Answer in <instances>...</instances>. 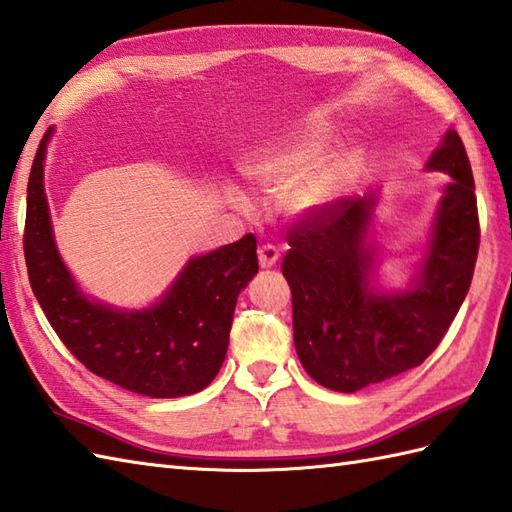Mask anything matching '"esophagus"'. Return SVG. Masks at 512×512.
<instances>
[{
	"label": "esophagus",
	"mask_w": 512,
	"mask_h": 512,
	"mask_svg": "<svg viewBox=\"0 0 512 512\" xmlns=\"http://www.w3.org/2000/svg\"><path fill=\"white\" fill-rule=\"evenodd\" d=\"M278 258H280V252H278L276 245H269L267 243L263 247H258V263H260V267H263V269L274 267L278 263Z\"/></svg>",
	"instance_id": "esophagus-1"
}]
</instances>
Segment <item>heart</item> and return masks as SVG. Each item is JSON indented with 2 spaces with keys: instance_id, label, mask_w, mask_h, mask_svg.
<instances>
[{
  "instance_id": "1",
  "label": "heart",
  "mask_w": 512,
  "mask_h": 512,
  "mask_svg": "<svg viewBox=\"0 0 512 512\" xmlns=\"http://www.w3.org/2000/svg\"><path fill=\"white\" fill-rule=\"evenodd\" d=\"M326 144L328 135L324 131H304L274 146V149L265 151L263 155H258L247 166V173L260 188L274 192V195L287 192L295 185L296 188L292 187L294 190L289 192L287 199L289 210L295 217L313 214L326 208L352 179V173H355V160L352 157H342V160L320 166L315 173H311L317 160L322 157ZM300 180L302 185L299 184Z\"/></svg>"
}]
</instances>
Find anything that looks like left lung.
I'll return each instance as SVG.
<instances>
[{
  "label": "left lung",
  "mask_w": 512,
  "mask_h": 512,
  "mask_svg": "<svg viewBox=\"0 0 512 512\" xmlns=\"http://www.w3.org/2000/svg\"><path fill=\"white\" fill-rule=\"evenodd\" d=\"M427 170L442 188L423 267L405 291L374 289L366 245L377 192L331 203L291 225L282 276L293 295V342L304 370L335 392H357L420 366L467 298L480 247L475 184L467 151L447 131Z\"/></svg>",
  "instance_id": "obj_1"
}]
</instances>
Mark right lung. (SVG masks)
Returning a JSON list of instances; mask_svg holds the SVG:
<instances>
[{
    "label": "right lung",
    "mask_w": 512,
    "mask_h": 512,
    "mask_svg": "<svg viewBox=\"0 0 512 512\" xmlns=\"http://www.w3.org/2000/svg\"><path fill=\"white\" fill-rule=\"evenodd\" d=\"M45 131L28 181L24 254L34 298L67 350L120 388L175 399L201 392L217 377L234 317L236 298L256 276V236L190 258L160 302L120 311L89 300L78 289L54 243L43 188Z\"/></svg>",
    "instance_id": "obj_1"
}]
</instances>
